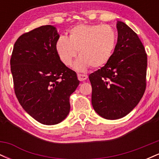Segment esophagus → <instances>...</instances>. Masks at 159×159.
Returning a JSON list of instances; mask_svg holds the SVG:
<instances>
[{
    "mask_svg": "<svg viewBox=\"0 0 159 159\" xmlns=\"http://www.w3.org/2000/svg\"><path fill=\"white\" fill-rule=\"evenodd\" d=\"M88 76L87 75H84V74H78V78L80 81H85V80L87 79Z\"/></svg>",
    "mask_w": 159,
    "mask_h": 159,
    "instance_id": "1",
    "label": "esophagus"
}]
</instances>
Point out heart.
Instances as JSON below:
<instances>
[{
  "mask_svg": "<svg viewBox=\"0 0 159 159\" xmlns=\"http://www.w3.org/2000/svg\"><path fill=\"white\" fill-rule=\"evenodd\" d=\"M117 43V34L110 26L102 25H78L69 32V37L57 39V54L63 64L69 66L78 54L75 69L83 72L92 66L102 67L108 63Z\"/></svg>",
  "mask_w": 159,
  "mask_h": 159,
  "instance_id": "b5f03b06",
  "label": "heart"
}]
</instances>
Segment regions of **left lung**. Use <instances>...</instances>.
I'll return each instance as SVG.
<instances>
[{
	"label": "left lung",
	"mask_w": 159,
	"mask_h": 159,
	"mask_svg": "<svg viewBox=\"0 0 159 159\" xmlns=\"http://www.w3.org/2000/svg\"><path fill=\"white\" fill-rule=\"evenodd\" d=\"M116 48L107 64L89 75L92 105L102 117L117 120L137 106L146 89L147 56L139 37L117 21Z\"/></svg>",
	"instance_id": "left-lung-1"
}]
</instances>
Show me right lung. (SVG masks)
Listing matches in <instances>:
<instances>
[{
    "mask_svg": "<svg viewBox=\"0 0 159 159\" xmlns=\"http://www.w3.org/2000/svg\"><path fill=\"white\" fill-rule=\"evenodd\" d=\"M56 27L45 25L19 36L10 59L14 89L20 105L34 119L56 125L70 111L69 97L79 84L77 74L62 63Z\"/></svg>",
    "mask_w": 159,
    "mask_h": 159,
    "instance_id": "right-lung-1",
    "label": "right lung"
}]
</instances>
